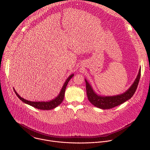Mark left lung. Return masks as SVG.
<instances>
[{
	"mask_svg": "<svg viewBox=\"0 0 150 150\" xmlns=\"http://www.w3.org/2000/svg\"><path fill=\"white\" fill-rule=\"evenodd\" d=\"M141 76V69L131 87L126 92L120 95L115 96H100L97 95L93 90L90 84L85 80L86 83V90L88 99L90 102L94 106L102 109H109L117 106L127 100L130 99L135 94Z\"/></svg>",
	"mask_w": 150,
	"mask_h": 150,
	"instance_id": "8db88e82",
	"label": "left lung"
}]
</instances>
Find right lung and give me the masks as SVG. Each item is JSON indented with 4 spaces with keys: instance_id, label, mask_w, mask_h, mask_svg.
Instances as JSON below:
<instances>
[{
    "instance_id": "obj_1",
    "label": "right lung",
    "mask_w": 150,
    "mask_h": 150,
    "mask_svg": "<svg viewBox=\"0 0 150 150\" xmlns=\"http://www.w3.org/2000/svg\"><path fill=\"white\" fill-rule=\"evenodd\" d=\"M74 75V74H72L67 78L65 82L64 83V85H63V87H62L59 94L57 96V97H56L54 99H53L52 100H50L49 101H30L27 100L22 98L21 97H20V96L18 95V94L15 91V90L14 89H13V90H14L15 94H16V96H18V97L21 101H23L24 103H25L27 104H29L38 109L45 110H51V109H54L55 108H56L57 106H58L63 101L67 85H68L69 81H70V79L72 78V76Z\"/></svg>"
}]
</instances>
